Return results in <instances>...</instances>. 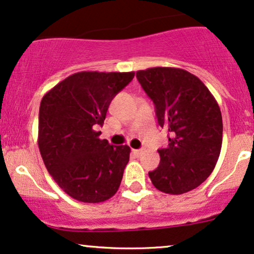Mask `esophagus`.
I'll use <instances>...</instances> for the list:
<instances>
[{
  "instance_id": "34e87169",
  "label": "esophagus",
  "mask_w": 254,
  "mask_h": 254,
  "mask_svg": "<svg viewBox=\"0 0 254 254\" xmlns=\"http://www.w3.org/2000/svg\"><path fill=\"white\" fill-rule=\"evenodd\" d=\"M133 151V154H135V156H137V157H139L140 155L143 154V149H137V150H132Z\"/></svg>"
}]
</instances>
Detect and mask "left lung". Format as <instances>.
<instances>
[{
  "instance_id": "8db88e82",
  "label": "left lung",
  "mask_w": 254,
  "mask_h": 254,
  "mask_svg": "<svg viewBox=\"0 0 254 254\" xmlns=\"http://www.w3.org/2000/svg\"><path fill=\"white\" fill-rule=\"evenodd\" d=\"M140 86L154 102L158 125L168 130L167 148L149 173L167 194L195 189L214 170L222 144V117L215 98L196 75L175 67L137 71Z\"/></svg>"
}]
</instances>
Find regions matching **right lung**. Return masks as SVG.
<instances>
[{
    "instance_id": "add662e5",
    "label": "right lung",
    "mask_w": 254,
    "mask_h": 254,
    "mask_svg": "<svg viewBox=\"0 0 254 254\" xmlns=\"http://www.w3.org/2000/svg\"><path fill=\"white\" fill-rule=\"evenodd\" d=\"M133 77L135 72H78L42 98L40 154L54 181L75 200L98 203L117 193L131 150L100 139L97 127Z\"/></svg>"
}]
</instances>
